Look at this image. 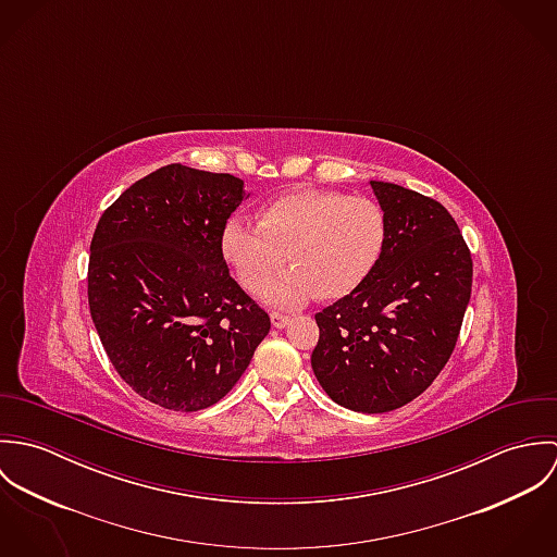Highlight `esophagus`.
<instances>
[{
	"mask_svg": "<svg viewBox=\"0 0 557 557\" xmlns=\"http://www.w3.org/2000/svg\"><path fill=\"white\" fill-rule=\"evenodd\" d=\"M289 315H285V313H278V311H272L270 313V321H272V325L274 327H285L287 323H289Z\"/></svg>",
	"mask_w": 557,
	"mask_h": 557,
	"instance_id": "34e87169",
	"label": "esophagus"
}]
</instances>
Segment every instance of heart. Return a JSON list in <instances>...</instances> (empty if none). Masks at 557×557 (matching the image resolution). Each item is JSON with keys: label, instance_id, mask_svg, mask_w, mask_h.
Instances as JSON below:
<instances>
[{"label": "heart", "instance_id": "1", "mask_svg": "<svg viewBox=\"0 0 557 557\" xmlns=\"http://www.w3.org/2000/svg\"><path fill=\"white\" fill-rule=\"evenodd\" d=\"M388 236L382 206L338 190H294L259 210V223L232 216L221 232V252L242 287L261 289L285 263L263 298L294 307L311 298L334 300L358 289L375 270Z\"/></svg>", "mask_w": 557, "mask_h": 557}]
</instances>
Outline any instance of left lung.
<instances>
[{"label": "left lung", "mask_w": 557, "mask_h": 557, "mask_svg": "<svg viewBox=\"0 0 557 557\" xmlns=\"http://www.w3.org/2000/svg\"><path fill=\"white\" fill-rule=\"evenodd\" d=\"M386 214L369 278L315 315L311 367L334 403L384 413L422 395L446 367L472 294V255L435 199L371 180Z\"/></svg>", "instance_id": "1"}]
</instances>
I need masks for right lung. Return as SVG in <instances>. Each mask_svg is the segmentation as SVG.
Returning a JSON list of instances; mask_svg holds the SVG:
<instances>
[{"instance_id": "1", "label": "right lung", "mask_w": 557, "mask_h": 557, "mask_svg": "<svg viewBox=\"0 0 557 557\" xmlns=\"http://www.w3.org/2000/svg\"><path fill=\"white\" fill-rule=\"evenodd\" d=\"M244 197L239 177L175 162L126 188L96 225L91 321L117 375L164 409L219 403L270 332L221 252Z\"/></svg>"}]
</instances>
